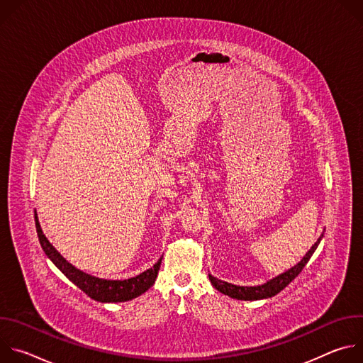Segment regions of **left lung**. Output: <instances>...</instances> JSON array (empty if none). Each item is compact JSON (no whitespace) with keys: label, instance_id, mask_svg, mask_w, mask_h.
<instances>
[{"label":"left lung","instance_id":"1","mask_svg":"<svg viewBox=\"0 0 363 363\" xmlns=\"http://www.w3.org/2000/svg\"><path fill=\"white\" fill-rule=\"evenodd\" d=\"M323 238V234L318 238V241L310 247V250L304 254V257L301 260L293 266L291 269H289L287 272L273 277L272 280L263 283V284H258V286H235L223 280H218L217 277L208 274L211 284L223 294L231 297V298H237V300H262V298H269L276 296L277 293H280L291 280H294L300 272L303 270V267L307 264V262L310 260V257L313 255V252L316 251L318 245L320 244Z\"/></svg>","mask_w":363,"mask_h":363}]
</instances>
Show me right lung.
<instances>
[{
    "instance_id": "right-lung-1",
    "label": "right lung",
    "mask_w": 363,
    "mask_h": 363,
    "mask_svg": "<svg viewBox=\"0 0 363 363\" xmlns=\"http://www.w3.org/2000/svg\"><path fill=\"white\" fill-rule=\"evenodd\" d=\"M34 220H35L37 235L45 255L73 284H76L82 291H84L90 298L96 301H100V303L129 301L143 294L146 290H149L158 277L162 258H160L158 263H155L146 272L125 280H106V279H100V277L87 274L76 269L73 264H70L66 258L55 248V245L47 240V237L44 235L40 227L35 210H34Z\"/></svg>"
}]
</instances>
